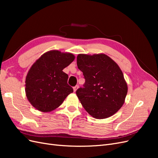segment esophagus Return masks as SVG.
Listing matches in <instances>:
<instances>
[{
	"mask_svg": "<svg viewBox=\"0 0 158 158\" xmlns=\"http://www.w3.org/2000/svg\"><path fill=\"white\" fill-rule=\"evenodd\" d=\"M78 88V85H76V86L73 87V89H74V92H76V91L77 90Z\"/></svg>",
	"mask_w": 158,
	"mask_h": 158,
	"instance_id": "34e87169",
	"label": "esophagus"
}]
</instances>
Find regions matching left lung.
<instances>
[{
	"label": "left lung",
	"mask_w": 158,
	"mask_h": 158,
	"mask_svg": "<svg viewBox=\"0 0 158 158\" xmlns=\"http://www.w3.org/2000/svg\"><path fill=\"white\" fill-rule=\"evenodd\" d=\"M77 65L85 83L76 93L85 111L98 119L116 113L125 103L128 92L118 64L105 54H79Z\"/></svg>",
	"instance_id": "8db88e82"
}]
</instances>
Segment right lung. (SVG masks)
<instances>
[{
  "label": "right lung",
  "mask_w": 158,
  "mask_h": 158,
  "mask_svg": "<svg viewBox=\"0 0 158 158\" xmlns=\"http://www.w3.org/2000/svg\"><path fill=\"white\" fill-rule=\"evenodd\" d=\"M74 59L72 53L52 50L33 63L26 76L25 90L28 101L36 109L51 111L73 92L67 83L69 76L63 70Z\"/></svg>",
  "instance_id": "right-lung-1"
}]
</instances>
